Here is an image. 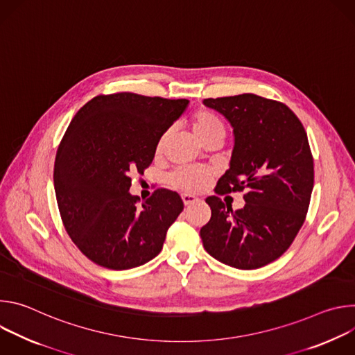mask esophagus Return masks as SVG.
Returning <instances> with one entry per match:
<instances>
[{"instance_id": "1", "label": "esophagus", "mask_w": 355, "mask_h": 355, "mask_svg": "<svg viewBox=\"0 0 355 355\" xmlns=\"http://www.w3.org/2000/svg\"><path fill=\"white\" fill-rule=\"evenodd\" d=\"M181 198H182V202H184L185 207L193 205V204H196V202L199 200L196 196H193V195H191V193H182Z\"/></svg>"}]
</instances>
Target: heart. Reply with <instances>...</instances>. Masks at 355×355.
Wrapping results in <instances>:
<instances>
[{
  "label": "heart",
  "mask_w": 355,
  "mask_h": 355,
  "mask_svg": "<svg viewBox=\"0 0 355 355\" xmlns=\"http://www.w3.org/2000/svg\"><path fill=\"white\" fill-rule=\"evenodd\" d=\"M191 126L195 137L204 143L211 139L223 140L226 136V126L223 121L207 111L196 112L191 119ZM170 132H166L157 144V151H162ZM214 173L200 166H182L175 168L170 175V184L185 192H199L205 189L211 182Z\"/></svg>",
  "instance_id": "b5f03b06"
}]
</instances>
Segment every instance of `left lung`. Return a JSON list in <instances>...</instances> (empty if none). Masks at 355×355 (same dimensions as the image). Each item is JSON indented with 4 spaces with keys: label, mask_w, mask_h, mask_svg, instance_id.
I'll return each instance as SVG.
<instances>
[{
    "label": "left lung",
    "mask_w": 355,
    "mask_h": 355,
    "mask_svg": "<svg viewBox=\"0 0 355 355\" xmlns=\"http://www.w3.org/2000/svg\"><path fill=\"white\" fill-rule=\"evenodd\" d=\"M233 129L229 170L216 193L245 189V205L233 211L218 196L207 198L211 220L199 234L218 261L254 270L288 250L305 222L313 189V159L297 116L277 101L256 94L204 99Z\"/></svg>",
    "instance_id": "left-lung-1"
}]
</instances>
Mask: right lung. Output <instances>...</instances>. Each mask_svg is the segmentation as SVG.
I'll use <instances>...</instances> for the list:
<instances>
[{
  "instance_id": "1",
  "label": "right lung",
  "mask_w": 355,
  "mask_h": 355,
  "mask_svg": "<svg viewBox=\"0 0 355 355\" xmlns=\"http://www.w3.org/2000/svg\"><path fill=\"white\" fill-rule=\"evenodd\" d=\"M188 104L132 92L98 95L71 119L56 155L55 191L69 236L95 264L129 270L162 251L182 199L157 189L137 205L130 174L153 162L160 137Z\"/></svg>"
}]
</instances>
